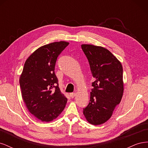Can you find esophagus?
I'll list each match as a JSON object with an SVG mask.
<instances>
[{
  "label": "esophagus",
  "mask_w": 148,
  "mask_h": 148,
  "mask_svg": "<svg viewBox=\"0 0 148 148\" xmlns=\"http://www.w3.org/2000/svg\"><path fill=\"white\" fill-rule=\"evenodd\" d=\"M70 96L71 97L73 98V97H75L76 96V93H75V92H71V93H70Z\"/></svg>",
  "instance_id": "obj_1"
}]
</instances>
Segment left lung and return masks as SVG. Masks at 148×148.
Here are the masks:
<instances>
[{
    "instance_id": "1",
    "label": "left lung",
    "mask_w": 148,
    "mask_h": 148,
    "mask_svg": "<svg viewBox=\"0 0 148 148\" xmlns=\"http://www.w3.org/2000/svg\"><path fill=\"white\" fill-rule=\"evenodd\" d=\"M92 77L93 88L83 114L91 124L107 122L122 99L123 92V68L119 60L107 49L91 44H82Z\"/></svg>"
}]
</instances>
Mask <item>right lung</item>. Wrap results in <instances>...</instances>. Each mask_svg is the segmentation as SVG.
<instances>
[{"label": "right lung", "mask_w": 148, "mask_h": 148, "mask_svg": "<svg viewBox=\"0 0 148 148\" xmlns=\"http://www.w3.org/2000/svg\"><path fill=\"white\" fill-rule=\"evenodd\" d=\"M69 44L60 41L40 47L25 63L20 78L22 97L29 112L42 122L56 119L66 106L54 70L58 56Z\"/></svg>", "instance_id": "obj_1"}]
</instances>
